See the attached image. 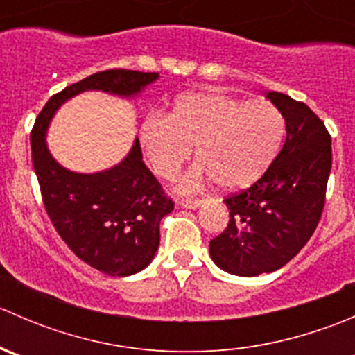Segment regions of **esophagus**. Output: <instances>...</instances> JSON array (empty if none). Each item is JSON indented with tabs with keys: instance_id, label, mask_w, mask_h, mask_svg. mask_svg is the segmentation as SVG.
Returning a JSON list of instances; mask_svg holds the SVG:
<instances>
[{
	"instance_id": "esophagus-1",
	"label": "esophagus",
	"mask_w": 355,
	"mask_h": 355,
	"mask_svg": "<svg viewBox=\"0 0 355 355\" xmlns=\"http://www.w3.org/2000/svg\"><path fill=\"white\" fill-rule=\"evenodd\" d=\"M202 202V199H182L180 206L185 207V209H196V207H199Z\"/></svg>"
}]
</instances>
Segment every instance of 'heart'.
<instances>
[{"label": "heart", "mask_w": 355, "mask_h": 355, "mask_svg": "<svg viewBox=\"0 0 355 355\" xmlns=\"http://www.w3.org/2000/svg\"><path fill=\"white\" fill-rule=\"evenodd\" d=\"M285 118L268 99H245L221 91L184 94L170 116L151 113L141 125V141L157 177L170 180L191 159L200 164L182 180V191H198L213 178L225 191L254 184L282 148Z\"/></svg>", "instance_id": "b5f03b06"}]
</instances>
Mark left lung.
I'll list each match as a JSON object with an SVG mask.
<instances>
[{"label":"left lung","instance_id":"1","mask_svg":"<svg viewBox=\"0 0 355 355\" xmlns=\"http://www.w3.org/2000/svg\"><path fill=\"white\" fill-rule=\"evenodd\" d=\"M287 139L263 177L225 199L230 221L209 242L211 259L227 273L256 277L280 270L320 223L331 170V137L318 114L287 94L270 91Z\"/></svg>","mask_w":355,"mask_h":355}]
</instances>
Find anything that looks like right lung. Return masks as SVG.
I'll return each mask as SVG.
<instances>
[{"instance_id": "obj_1", "label": "right lung", "mask_w": 355, "mask_h": 355, "mask_svg": "<svg viewBox=\"0 0 355 355\" xmlns=\"http://www.w3.org/2000/svg\"><path fill=\"white\" fill-rule=\"evenodd\" d=\"M159 73L105 70L51 96L31 132L32 164L42 202L53 227L71 252L110 277L144 270L159 245V221L173 211V200L142 161L139 139L121 163L98 173H75L55 161L46 130L55 111L84 91L134 98Z\"/></svg>"}]
</instances>
